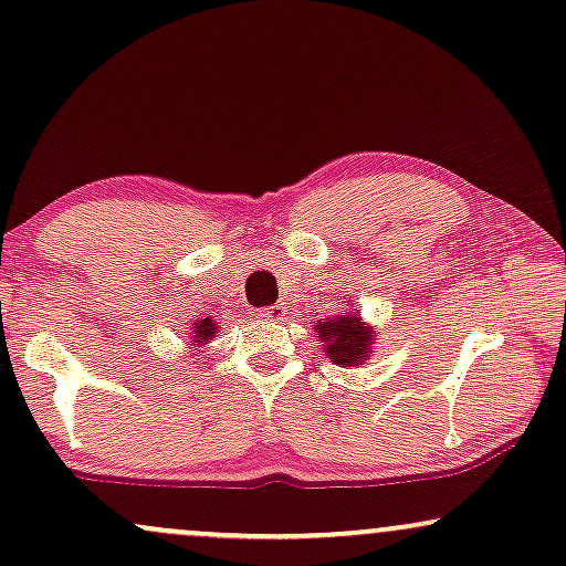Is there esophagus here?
I'll return each mask as SVG.
<instances>
[{"mask_svg": "<svg viewBox=\"0 0 566 566\" xmlns=\"http://www.w3.org/2000/svg\"><path fill=\"white\" fill-rule=\"evenodd\" d=\"M261 316H263V318H269V322H274V324L284 322V316H287V305H284V303H274V305H269V308H263V311H261Z\"/></svg>", "mask_w": 566, "mask_h": 566, "instance_id": "34e87169", "label": "esophagus"}]
</instances>
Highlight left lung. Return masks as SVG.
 <instances>
[{
	"instance_id": "left-lung-1",
	"label": "left lung",
	"mask_w": 566,
	"mask_h": 566,
	"mask_svg": "<svg viewBox=\"0 0 566 566\" xmlns=\"http://www.w3.org/2000/svg\"><path fill=\"white\" fill-rule=\"evenodd\" d=\"M316 329L318 337H322L326 345V356L335 360V364L353 366L360 364L364 358H369L374 332H369L360 324L358 313H353V316L329 318V322L316 324Z\"/></svg>"
}]
</instances>
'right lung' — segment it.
I'll list each match as a JSON object with an SVG mask.
<instances>
[{"label": "right lung", "mask_w": 566, "mask_h": 566, "mask_svg": "<svg viewBox=\"0 0 566 566\" xmlns=\"http://www.w3.org/2000/svg\"><path fill=\"white\" fill-rule=\"evenodd\" d=\"M210 337H216V324L210 322V318H202L200 324L195 326V332H192V343H197V345H206Z\"/></svg>", "instance_id": "right-lung-1"}]
</instances>
